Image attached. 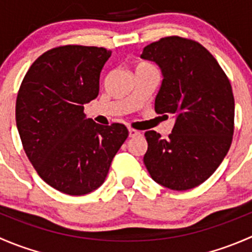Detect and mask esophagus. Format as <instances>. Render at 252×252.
Listing matches in <instances>:
<instances>
[{"label":"esophagus","mask_w":252,"mask_h":252,"mask_svg":"<svg viewBox=\"0 0 252 252\" xmlns=\"http://www.w3.org/2000/svg\"><path fill=\"white\" fill-rule=\"evenodd\" d=\"M140 135V131L135 130V129H129V138H135V136Z\"/></svg>","instance_id":"1"}]
</instances>
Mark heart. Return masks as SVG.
<instances>
[{"label": "heart", "mask_w": 252, "mask_h": 252, "mask_svg": "<svg viewBox=\"0 0 252 252\" xmlns=\"http://www.w3.org/2000/svg\"><path fill=\"white\" fill-rule=\"evenodd\" d=\"M138 67H149V65H147V64H140V65H138Z\"/></svg>", "instance_id": "b5f03b06"}]
</instances>
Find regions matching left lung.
<instances>
[{"instance_id": "1", "label": "left lung", "mask_w": 252, "mask_h": 252, "mask_svg": "<svg viewBox=\"0 0 252 252\" xmlns=\"http://www.w3.org/2000/svg\"><path fill=\"white\" fill-rule=\"evenodd\" d=\"M140 57L156 63L163 78L155 111L175 118L168 139L155 130L145 133L144 163L162 187L192 189L215 173L232 144V86L215 57L192 40L163 37L147 45Z\"/></svg>"}]
</instances>
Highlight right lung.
I'll list each match as a JSON object with an SVG mask.
<instances>
[{
  "label": "right lung",
  "instance_id": "1",
  "mask_svg": "<svg viewBox=\"0 0 252 252\" xmlns=\"http://www.w3.org/2000/svg\"><path fill=\"white\" fill-rule=\"evenodd\" d=\"M111 55L95 46L52 48L32 63L18 93L16 122L25 154L41 179L64 194L100 188L128 138L123 124L101 126L84 113V105L97 97Z\"/></svg>",
  "mask_w": 252,
  "mask_h": 252
}]
</instances>
